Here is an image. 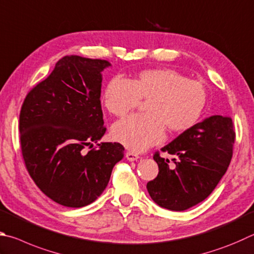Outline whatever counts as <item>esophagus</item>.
I'll use <instances>...</instances> for the list:
<instances>
[{
	"label": "esophagus",
	"instance_id": "34e87169",
	"mask_svg": "<svg viewBox=\"0 0 254 254\" xmlns=\"http://www.w3.org/2000/svg\"><path fill=\"white\" fill-rule=\"evenodd\" d=\"M126 156H127V159L128 160V161H136L137 159L140 158L139 156V154H136V153H134V152H127L126 153Z\"/></svg>",
	"mask_w": 254,
	"mask_h": 254
}]
</instances>
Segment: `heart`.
Listing matches in <instances>:
<instances>
[{"mask_svg":"<svg viewBox=\"0 0 254 254\" xmlns=\"http://www.w3.org/2000/svg\"><path fill=\"white\" fill-rule=\"evenodd\" d=\"M147 100V113L133 114L112 127L115 141L142 152L164 140L165 126L173 132L187 131L200 121L207 93L200 81L188 79L172 68H152L132 81L113 77L103 92L102 102L115 117H124Z\"/></svg>","mask_w":254,"mask_h":254,"instance_id":"1","label":"heart"}]
</instances>
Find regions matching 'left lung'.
I'll return each instance as SVG.
<instances>
[{
    "mask_svg": "<svg viewBox=\"0 0 254 254\" xmlns=\"http://www.w3.org/2000/svg\"><path fill=\"white\" fill-rule=\"evenodd\" d=\"M236 140L232 119L212 115L181 133L161 149L174 156L153 159L159 174L147 182V192L156 204L171 211H184L209 196L227 172Z\"/></svg>",
    "mask_w": 254,
    "mask_h": 254,
    "instance_id": "1",
    "label": "left lung"
}]
</instances>
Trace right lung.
I'll use <instances>...</instances> for the list:
<instances>
[{"instance_id":"add662e5","label":"right lung","mask_w":254,"mask_h":254,"mask_svg":"<svg viewBox=\"0 0 254 254\" xmlns=\"http://www.w3.org/2000/svg\"><path fill=\"white\" fill-rule=\"evenodd\" d=\"M105 60L66 55L34 86L20 113V142L27 172L45 195L67 207H82L102 194L124 156L104 135L101 85Z\"/></svg>"}]
</instances>
